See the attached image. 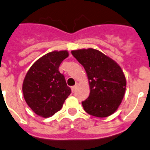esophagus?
<instances>
[{"instance_id": "esophagus-1", "label": "esophagus", "mask_w": 150, "mask_h": 150, "mask_svg": "<svg viewBox=\"0 0 150 150\" xmlns=\"http://www.w3.org/2000/svg\"><path fill=\"white\" fill-rule=\"evenodd\" d=\"M77 88V85L72 86V87H71V91H72V92H74V91H75V88Z\"/></svg>"}]
</instances>
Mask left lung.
<instances>
[{
	"instance_id": "left-lung-1",
	"label": "left lung",
	"mask_w": 150,
	"mask_h": 150,
	"mask_svg": "<svg viewBox=\"0 0 150 150\" xmlns=\"http://www.w3.org/2000/svg\"><path fill=\"white\" fill-rule=\"evenodd\" d=\"M71 54L84 66L89 81V97L81 103L84 111L99 118L111 115L125 93L126 79L119 65L93 48L71 50Z\"/></svg>"
}]
</instances>
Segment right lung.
Wrapping results in <instances>:
<instances>
[{"label":"right lung","instance_id":"add662e5","mask_svg":"<svg viewBox=\"0 0 150 150\" xmlns=\"http://www.w3.org/2000/svg\"><path fill=\"white\" fill-rule=\"evenodd\" d=\"M69 57L67 50L47 53L28 69L23 84L26 103L34 112L43 118L52 116L60 110L71 93L59 65Z\"/></svg>","mask_w":150,"mask_h":150}]
</instances>
